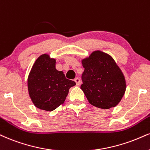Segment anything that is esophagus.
Listing matches in <instances>:
<instances>
[{
	"label": "esophagus",
	"mask_w": 150,
	"mask_h": 150,
	"mask_svg": "<svg viewBox=\"0 0 150 150\" xmlns=\"http://www.w3.org/2000/svg\"><path fill=\"white\" fill-rule=\"evenodd\" d=\"M74 81L76 82V83L77 86H79V85L80 84V79L78 78V77H76V78L74 79Z\"/></svg>",
	"instance_id": "34e87169"
}]
</instances>
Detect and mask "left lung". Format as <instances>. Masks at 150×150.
<instances>
[{"label":"left lung","mask_w":150,"mask_h":150,"mask_svg":"<svg viewBox=\"0 0 150 150\" xmlns=\"http://www.w3.org/2000/svg\"><path fill=\"white\" fill-rule=\"evenodd\" d=\"M84 71L81 89L92 106L101 109L116 106L126 91V80L114 59L101 51L81 60Z\"/></svg>","instance_id":"8db88e82"}]
</instances>
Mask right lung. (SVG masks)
Listing matches in <instances>:
<instances>
[{
    "instance_id": "1",
    "label": "right lung",
    "mask_w": 150,
    "mask_h": 150,
    "mask_svg": "<svg viewBox=\"0 0 150 150\" xmlns=\"http://www.w3.org/2000/svg\"><path fill=\"white\" fill-rule=\"evenodd\" d=\"M55 58L42 54L37 59L28 77V90L37 108L52 111L63 104L74 81L65 78L63 71L55 69Z\"/></svg>"
}]
</instances>
